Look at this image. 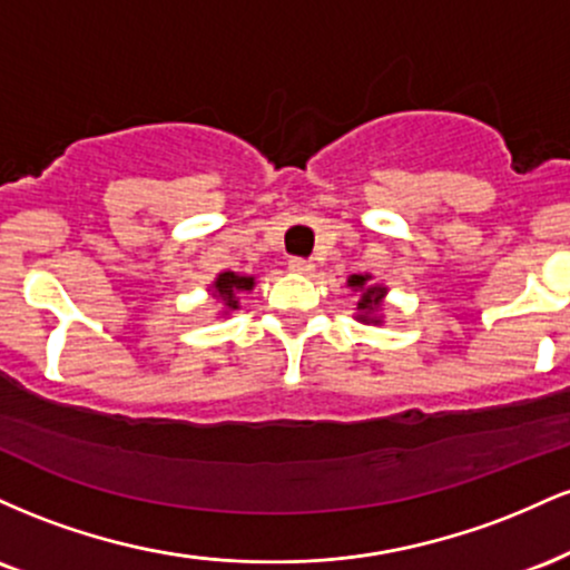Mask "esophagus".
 Masks as SVG:
<instances>
[{"label":"esophagus","mask_w":570,"mask_h":570,"mask_svg":"<svg viewBox=\"0 0 570 570\" xmlns=\"http://www.w3.org/2000/svg\"><path fill=\"white\" fill-rule=\"evenodd\" d=\"M289 271H292V273H299V276H311V273H313V263H311V259L294 257V259H289Z\"/></svg>","instance_id":"obj_1"}]
</instances>
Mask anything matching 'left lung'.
<instances>
[{
	"mask_svg": "<svg viewBox=\"0 0 570 570\" xmlns=\"http://www.w3.org/2000/svg\"><path fill=\"white\" fill-rule=\"evenodd\" d=\"M348 286H358V289H364V294H362V303H358V307H362V311H372V307H377L383 303V289L381 286H367V276H351V281H348ZM367 313H364V322H372V318L367 316Z\"/></svg>",
	"mask_w": 570,
	"mask_h": 570,
	"instance_id": "1",
	"label": "left lung"
}]
</instances>
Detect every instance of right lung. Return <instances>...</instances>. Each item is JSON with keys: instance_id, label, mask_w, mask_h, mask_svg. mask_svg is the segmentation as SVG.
I'll use <instances>...</instances> for the list:
<instances>
[{"instance_id": "add662e5", "label": "right lung", "mask_w": 570, "mask_h": 570, "mask_svg": "<svg viewBox=\"0 0 570 570\" xmlns=\"http://www.w3.org/2000/svg\"><path fill=\"white\" fill-rule=\"evenodd\" d=\"M217 294L225 299L227 307H238V292H248L254 286V278L248 276H235V273H222L217 278Z\"/></svg>"}]
</instances>
